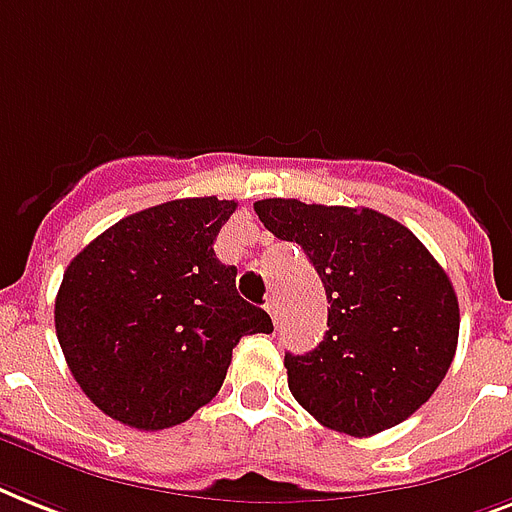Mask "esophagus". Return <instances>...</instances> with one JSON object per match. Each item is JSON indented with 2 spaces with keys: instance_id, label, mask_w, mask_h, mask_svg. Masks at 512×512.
<instances>
[{
  "instance_id": "34e87169",
  "label": "esophagus",
  "mask_w": 512,
  "mask_h": 512,
  "mask_svg": "<svg viewBox=\"0 0 512 512\" xmlns=\"http://www.w3.org/2000/svg\"><path fill=\"white\" fill-rule=\"evenodd\" d=\"M265 310H268V313H270L273 323H278V313H281V310H278L276 299H268V302H265Z\"/></svg>"
}]
</instances>
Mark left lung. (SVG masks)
I'll list each match as a JSON object with an SVG mask.
<instances>
[{
  "mask_svg": "<svg viewBox=\"0 0 512 512\" xmlns=\"http://www.w3.org/2000/svg\"><path fill=\"white\" fill-rule=\"evenodd\" d=\"M255 213L305 249L331 305L323 342L284 357L294 400L350 436L410 418L458 350V294L442 265L410 228L368 207L260 199Z\"/></svg>",
  "mask_w": 512,
  "mask_h": 512,
  "instance_id": "1",
  "label": "left lung"
}]
</instances>
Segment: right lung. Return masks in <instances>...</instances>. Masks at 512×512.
<instances>
[{"instance_id":"add662e5","label":"right lung","mask_w":512,"mask_h":512,"mask_svg":"<svg viewBox=\"0 0 512 512\" xmlns=\"http://www.w3.org/2000/svg\"><path fill=\"white\" fill-rule=\"evenodd\" d=\"M234 199H173L128 215L70 260L54 302L62 355L112 421L160 431L223 386L231 352L273 323L215 257Z\"/></svg>"}]
</instances>
